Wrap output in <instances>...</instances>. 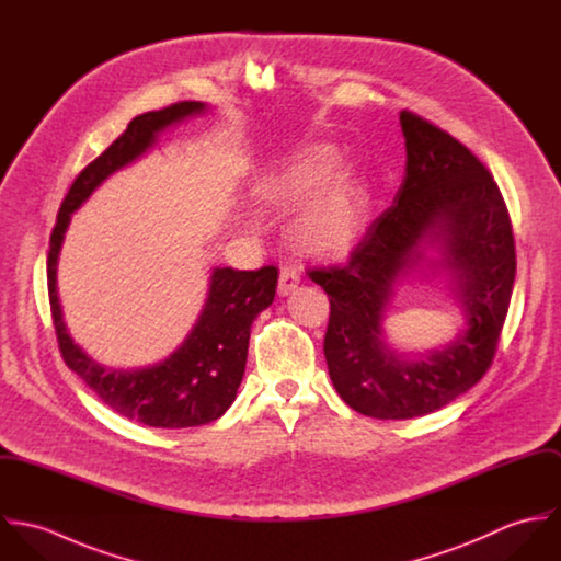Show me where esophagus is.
Wrapping results in <instances>:
<instances>
[{
  "instance_id": "1",
  "label": "esophagus",
  "mask_w": 561,
  "mask_h": 561,
  "mask_svg": "<svg viewBox=\"0 0 561 561\" xmlns=\"http://www.w3.org/2000/svg\"><path fill=\"white\" fill-rule=\"evenodd\" d=\"M300 278H302V274H300V270H296V267H280V278H278V294L280 296H287V294H291L298 285H300Z\"/></svg>"
}]
</instances>
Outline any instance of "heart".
<instances>
[{"label":"heart","instance_id":"b5f03b06","mask_svg":"<svg viewBox=\"0 0 561 561\" xmlns=\"http://www.w3.org/2000/svg\"><path fill=\"white\" fill-rule=\"evenodd\" d=\"M334 161L320 149H311L272 174L265 194L283 207L307 205L294 236L302 250L320 256L350 252L365 231V194L352 183L334 181Z\"/></svg>","mask_w":561,"mask_h":561}]
</instances>
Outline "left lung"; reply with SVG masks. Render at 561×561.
Instances as JSON below:
<instances>
[{"label": "left lung", "instance_id": "left-lung-1", "mask_svg": "<svg viewBox=\"0 0 561 561\" xmlns=\"http://www.w3.org/2000/svg\"><path fill=\"white\" fill-rule=\"evenodd\" d=\"M405 176L393 205L367 229L343 267H313L328 294L323 354L350 408L374 419L430 414L476 387L492 365L516 276L512 222L488 168L462 142L403 110ZM442 250L466 311V330L443 351L400 355L381 321L394 283Z\"/></svg>", "mask_w": 561, "mask_h": 561}]
</instances>
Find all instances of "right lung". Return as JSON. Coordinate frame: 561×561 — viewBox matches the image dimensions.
<instances>
[{"instance_id": "right-lung-1", "label": "right lung", "mask_w": 561, "mask_h": 561, "mask_svg": "<svg viewBox=\"0 0 561 561\" xmlns=\"http://www.w3.org/2000/svg\"><path fill=\"white\" fill-rule=\"evenodd\" d=\"M201 101H181L136 116L127 129L90 161L65 196L49 240L47 287L51 318L65 363L118 414L151 427H196L220 419L240 389L250 325L276 296L278 270L265 265L243 272L214 267L205 307L185 341L158 365L145 369H107L73 343L58 298V256L73 211L116 170L145 156L165 127L205 112Z\"/></svg>"}]
</instances>
